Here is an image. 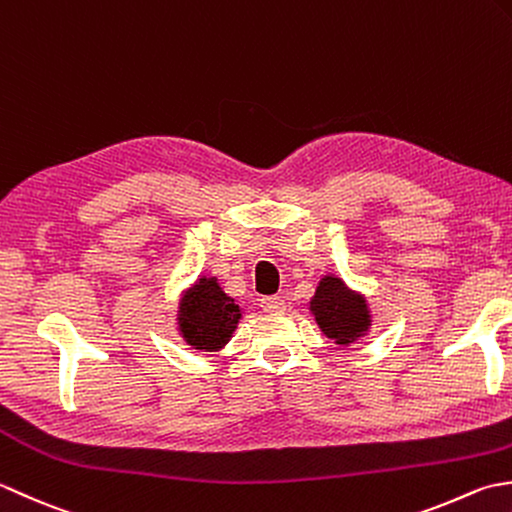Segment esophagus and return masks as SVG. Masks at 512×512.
<instances>
[{"label": "esophagus", "instance_id": "obj_1", "mask_svg": "<svg viewBox=\"0 0 512 512\" xmlns=\"http://www.w3.org/2000/svg\"><path fill=\"white\" fill-rule=\"evenodd\" d=\"M260 307H263V311H267V314H280V311H285V300L283 296H265L260 298Z\"/></svg>", "mask_w": 512, "mask_h": 512}]
</instances>
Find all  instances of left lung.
Masks as SVG:
<instances>
[{
  "instance_id": "1",
  "label": "left lung",
  "mask_w": 512,
  "mask_h": 512,
  "mask_svg": "<svg viewBox=\"0 0 512 512\" xmlns=\"http://www.w3.org/2000/svg\"><path fill=\"white\" fill-rule=\"evenodd\" d=\"M311 314L316 316L325 336L336 344L353 342L371 325L367 300L360 294H353L336 276L320 280L316 296L311 298Z\"/></svg>"
}]
</instances>
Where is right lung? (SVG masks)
Returning a JSON list of instances; mask_svg holds the SVG:
<instances>
[{
	"mask_svg": "<svg viewBox=\"0 0 512 512\" xmlns=\"http://www.w3.org/2000/svg\"><path fill=\"white\" fill-rule=\"evenodd\" d=\"M241 309L223 294L216 278H198L187 291L179 309V327L187 344L196 349L216 351L232 338Z\"/></svg>",
	"mask_w": 512,
	"mask_h": 512,
	"instance_id": "obj_1",
	"label": "right lung"
}]
</instances>
